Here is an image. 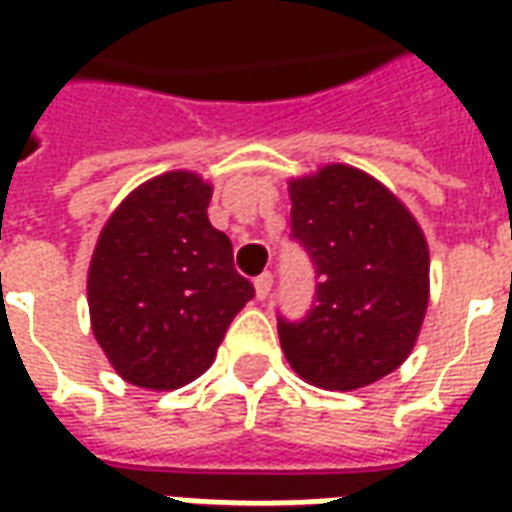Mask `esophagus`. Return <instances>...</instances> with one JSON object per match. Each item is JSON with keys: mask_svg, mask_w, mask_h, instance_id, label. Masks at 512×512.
<instances>
[{"mask_svg": "<svg viewBox=\"0 0 512 512\" xmlns=\"http://www.w3.org/2000/svg\"><path fill=\"white\" fill-rule=\"evenodd\" d=\"M271 288H274V274H271V271H263V274H260V277L255 279L257 299H260V301L268 299V293H271Z\"/></svg>", "mask_w": 512, "mask_h": 512, "instance_id": "34e87169", "label": "esophagus"}]
</instances>
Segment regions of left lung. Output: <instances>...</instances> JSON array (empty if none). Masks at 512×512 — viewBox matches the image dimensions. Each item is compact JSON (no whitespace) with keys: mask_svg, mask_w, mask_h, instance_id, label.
Masks as SVG:
<instances>
[{"mask_svg":"<svg viewBox=\"0 0 512 512\" xmlns=\"http://www.w3.org/2000/svg\"><path fill=\"white\" fill-rule=\"evenodd\" d=\"M290 227L318 288L307 318H279L285 359L307 384L351 392L403 365L430 296L425 233L381 180L348 164L290 178Z\"/></svg>","mask_w":512,"mask_h":512,"instance_id":"1","label":"left lung"}]
</instances>
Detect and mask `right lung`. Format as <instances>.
I'll return each mask as SVG.
<instances>
[{"instance_id": "right-lung-1", "label": "right lung", "mask_w": 512, "mask_h": 512, "mask_svg": "<svg viewBox=\"0 0 512 512\" xmlns=\"http://www.w3.org/2000/svg\"><path fill=\"white\" fill-rule=\"evenodd\" d=\"M213 186L189 169L145 180L106 219L87 271L90 326L123 381L169 392L200 378L255 296L230 238L208 222Z\"/></svg>"}]
</instances>
